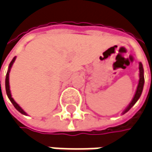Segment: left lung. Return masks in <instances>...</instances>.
<instances>
[{
    "label": "left lung",
    "mask_w": 152,
    "mask_h": 152,
    "mask_svg": "<svg viewBox=\"0 0 152 152\" xmlns=\"http://www.w3.org/2000/svg\"><path fill=\"white\" fill-rule=\"evenodd\" d=\"M143 84H144V77H143V68H142V63H139V82H138V86L136 91V94L134 95V98L132 99L131 102L128 106V107L124 111L123 114H125L126 112H128L134 105L137 102V100L140 98L141 94H142V88H143Z\"/></svg>",
    "instance_id": "8db88e82"
}]
</instances>
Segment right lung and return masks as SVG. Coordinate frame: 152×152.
I'll return each mask as SVG.
<instances>
[{"label":"right lung","mask_w":152,"mask_h":152,"mask_svg":"<svg viewBox=\"0 0 152 152\" xmlns=\"http://www.w3.org/2000/svg\"><path fill=\"white\" fill-rule=\"evenodd\" d=\"M15 57L12 59V61L10 62V66H9V69H8V72H7V74H6V80H5V86H6V93H7V95H8V97H9V99L10 100V102H12V104L14 105V107L20 112V113H22L23 115H26V113L22 109V107L19 106V105L17 104L15 101H14V99L12 98V96H11V93H10V69H11V67L13 66V64H14V62H15ZM0 86H1V80H0Z\"/></svg>","instance_id":"add662e5"}]
</instances>
